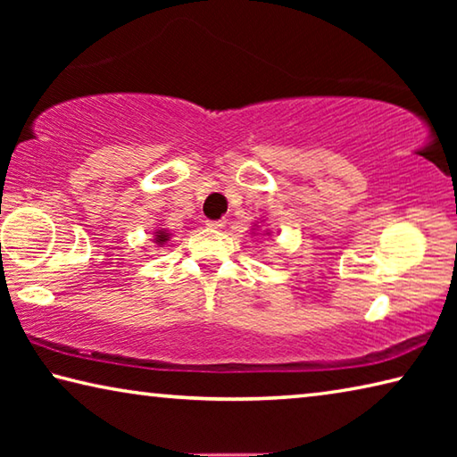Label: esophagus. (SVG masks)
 Here are the masks:
<instances>
[{
	"label": "esophagus",
	"instance_id": "obj_1",
	"mask_svg": "<svg viewBox=\"0 0 457 457\" xmlns=\"http://www.w3.org/2000/svg\"><path fill=\"white\" fill-rule=\"evenodd\" d=\"M226 220H218V221H207V226H210L212 229H223L226 228Z\"/></svg>",
	"mask_w": 457,
	"mask_h": 457
}]
</instances>
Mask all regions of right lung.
Masks as SVG:
<instances>
[{
    "mask_svg": "<svg viewBox=\"0 0 457 457\" xmlns=\"http://www.w3.org/2000/svg\"><path fill=\"white\" fill-rule=\"evenodd\" d=\"M169 239V234L167 231H154V244H159V245H163L165 242Z\"/></svg>",
    "mask_w": 457,
    "mask_h": 457,
    "instance_id": "1",
    "label": "right lung"
}]
</instances>
